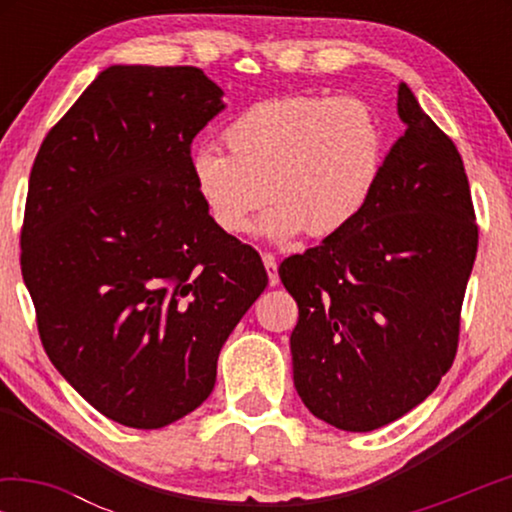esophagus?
I'll use <instances>...</instances> for the list:
<instances>
[{
  "instance_id": "obj_1",
  "label": "esophagus",
  "mask_w": 512,
  "mask_h": 512,
  "mask_svg": "<svg viewBox=\"0 0 512 512\" xmlns=\"http://www.w3.org/2000/svg\"><path fill=\"white\" fill-rule=\"evenodd\" d=\"M263 265H265V270H268L270 286H277V284H279V275H277V258L272 256V254H263Z\"/></svg>"
}]
</instances>
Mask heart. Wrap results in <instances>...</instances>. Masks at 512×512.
<instances>
[{
  "mask_svg": "<svg viewBox=\"0 0 512 512\" xmlns=\"http://www.w3.org/2000/svg\"><path fill=\"white\" fill-rule=\"evenodd\" d=\"M228 153H193L195 188L223 233L240 235L272 200L258 233L289 242L333 240L373 198L387 160V130L359 97H272L242 111L223 132Z\"/></svg>",
  "mask_w": 512,
  "mask_h": 512,
  "instance_id": "obj_1",
  "label": "heart"
}]
</instances>
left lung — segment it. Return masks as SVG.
Masks as SVG:
<instances>
[{"instance_id":"obj_1","label":"left lung","mask_w":512,"mask_h":512,"mask_svg":"<svg viewBox=\"0 0 512 512\" xmlns=\"http://www.w3.org/2000/svg\"><path fill=\"white\" fill-rule=\"evenodd\" d=\"M405 132L345 233L279 265L298 303L293 384L314 417L375 431L450 370L478 226L457 146L398 86Z\"/></svg>"}]
</instances>
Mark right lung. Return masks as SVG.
Returning a JSON list of instances; mask_svg holds the SVG:
<instances>
[{"instance_id":"add662e5","label":"right lung","mask_w":512,"mask_h":512,"mask_svg":"<svg viewBox=\"0 0 512 512\" xmlns=\"http://www.w3.org/2000/svg\"><path fill=\"white\" fill-rule=\"evenodd\" d=\"M226 109L198 67L111 65L48 132L20 268L48 359L104 417L160 429L212 394L233 328L268 286L191 172Z\"/></svg>"}]
</instances>
